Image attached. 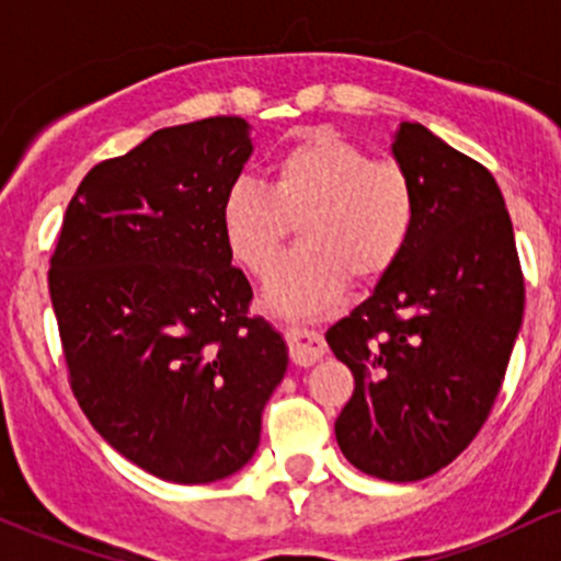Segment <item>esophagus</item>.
<instances>
[{
    "label": "esophagus",
    "mask_w": 561,
    "mask_h": 561,
    "mask_svg": "<svg viewBox=\"0 0 561 561\" xmlns=\"http://www.w3.org/2000/svg\"><path fill=\"white\" fill-rule=\"evenodd\" d=\"M287 347H289V358H293V364L298 366H311L317 364L319 358L327 356L324 340H321L317 332H308V330H289Z\"/></svg>",
    "instance_id": "esophagus-1"
}]
</instances>
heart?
Returning <instances> with one entry per match:
<instances>
[{
	"label": "heart",
	"instance_id": "obj_1",
	"mask_svg": "<svg viewBox=\"0 0 561 561\" xmlns=\"http://www.w3.org/2000/svg\"><path fill=\"white\" fill-rule=\"evenodd\" d=\"M302 234L268 282V302L287 313L324 308L345 276L371 282L401 259L416 221L411 173L392 156L311 128L268 165V186L237 179L221 203V229L244 272L266 276L276 255Z\"/></svg>",
	"mask_w": 561,
	"mask_h": 561
}]
</instances>
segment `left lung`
Wrapping results in <instances>:
<instances>
[{
    "label": "left lung",
    "instance_id": "1",
    "mask_svg": "<svg viewBox=\"0 0 561 561\" xmlns=\"http://www.w3.org/2000/svg\"><path fill=\"white\" fill-rule=\"evenodd\" d=\"M392 156L414 182V231L327 343L356 379L334 422L345 459L371 478L414 482L448 467L491 414L523 324L525 279L485 165L422 124H401Z\"/></svg>",
    "mask_w": 561,
    "mask_h": 561
}]
</instances>
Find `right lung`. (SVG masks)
Masks as SVG:
<instances>
[{
  "label": "right lung",
  "mask_w": 561,
  "mask_h": 561,
  "mask_svg": "<svg viewBox=\"0 0 561 561\" xmlns=\"http://www.w3.org/2000/svg\"><path fill=\"white\" fill-rule=\"evenodd\" d=\"M250 152L237 115L160 128L83 176L49 259L81 411L121 456L182 485L253 459L287 371L285 340L248 313L253 287L221 229Z\"/></svg>",
  "instance_id": "right-lung-1"
}]
</instances>
